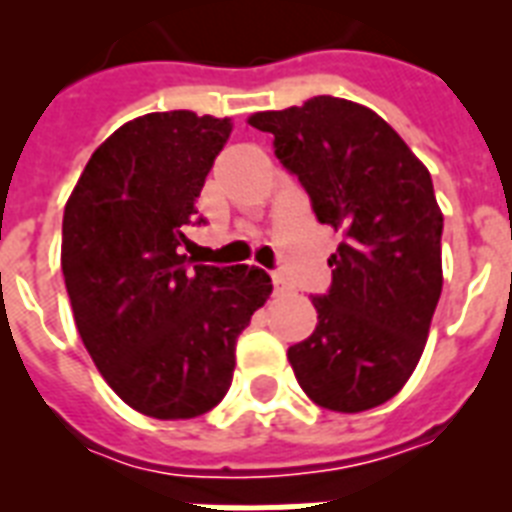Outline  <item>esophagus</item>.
Here are the masks:
<instances>
[{
  "mask_svg": "<svg viewBox=\"0 0 512 512\" xmlns=\"http://www.w3.org/2000/svg\"><path fill=\"white\" fill-rule=\"evenodd\" d=\"M273 292H276V297H284L292 292V287H289V281L281 276V273H273Z\"/></svg>",
  "mask_w": 512,
  "mask_h": 512,
  "instance_id": "obj_1",
  "label": "esophagus"
}]
</instances>
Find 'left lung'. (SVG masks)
Instances as JSON below:
<instances>
[{"label": "left lung", "instance_id": "obj_1", "mask_svg": "<svg viewBox=\"0 0 512 512\" xmlns=\"http://www.w3.org/2000/svg\"><path fill=\"white\" fill-rule=\"evenodd\" d=\"M271 132L281 164L342 236L332 287L313 297L319 324L287 350L313 404L356 414L404 388L428 342L444 271L428 167L372 108L319 95L247 119Z\"/></svg>", "mask_w": 512, "mask_h": 512}]
</instances>
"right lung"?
Returning <instances> with one entry per match:
<instances>
[{"label":"right lung","instance_id":"add662e5","mask_svg":"<svg viewBox=\"0 0 512 512\" xmlns=\"http://www.w3.org/2000/svg\"><path fill=\"white\" fill-rule=\"evenodd\" d=\"M231 130L228 116H138L90 156L63 212L60 265L84 348L116 396L154 420L223 401L236 337L273 289L263 268H191L180 252Z\"/></svg>","mask_w":512,"mask_h":512}]
</instances>
